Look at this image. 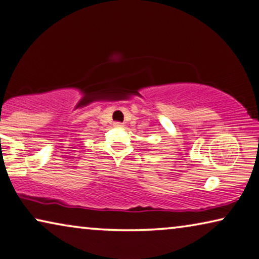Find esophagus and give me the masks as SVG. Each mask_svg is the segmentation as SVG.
<instances>
[{
  "label": "esophagus",
  "instance_id": "obj_1",
  "mask_svg": "<svg viewBox=\"0 0 259 259\" xmlns=\"http://www.w3.org/2000/svg\"><path fill=\"white\" fill-rule=\"evenodd\" d=\"M113 125L115 126V128H122L123 123H121V122H114Z\"/></svg>",
  "mask_w": 259,
  "mask_h": 259
}]
</instances>
